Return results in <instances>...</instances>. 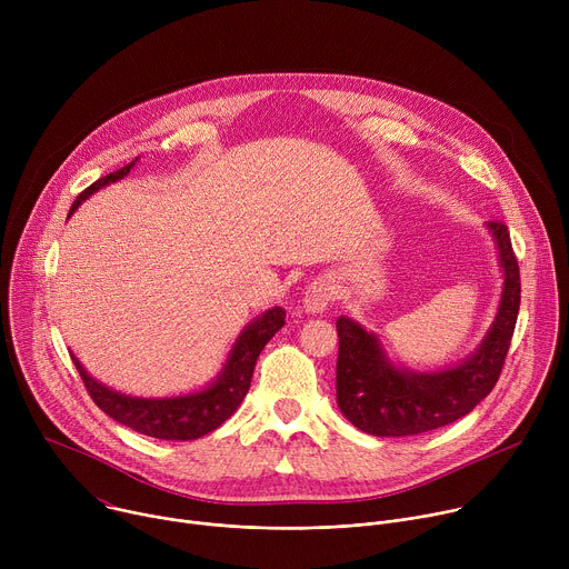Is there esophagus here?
<instances>
[{"label": "esophagus", "mask_w": 569, "mask_h": 569, "mask_svg": "<svg viewBox=\"0 0 569 569\" xmlns=\"http://www.w3.org/2000/svg\"><path fill=\"white\" fill-rule=\"evenodd\" d=\"M338 290L336 283L327 277H319L315 281H310V286L306 288V297H303V308L308 312H321L327 310L329 303L336 299Z\"/></svg>", "instance_id": "esophagus-1"}]
</instances>
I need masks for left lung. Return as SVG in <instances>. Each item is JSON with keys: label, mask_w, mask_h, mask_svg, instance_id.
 <instances>
[{"label": "left lung", "mask_w": 569, "mask_h": 569, "mask_svg": "<svg viewBox=\"0 0 569 569\" xmlns=\"http://www.w3.org/2000/svg\"><path fill=\"white\" fill-rule=\"evenodd\" d=\"M489 229L505 268V290L496 323L475 356L437 373L396 369L373 333L349 317L338 319V405L362 432L376 437H412L466 417L496 387L511 347L520 308V268L502 220Z\"/></svg>", "instance_id": "1"}]
</instances>
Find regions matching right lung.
Wrapping results in <instances>:
<instances>
[{
	"label": "right lung",
	"instance_id": "1",
	"mask_svg": "<svg viewBox=\"0 0 569 569\" xmlns=\"http://www.w3.org/2000/svg\"><path fill=\"white\" fill-rule=\"evenodd\" d=\"M134 161L90 184L76 198L69 213H73L76 207L88 196H92L97 189H103L106 184L126 178L134 167ZM283 323H286L283 308L277 306L263 312L236 340L220 378L204 391L178 396V398H130L126 393H117L103 387L101 382H97L73 356L71 360L80 378H83L88 393L99 405V410H103L110 419L146 437L167 439V441H189V439H198L213 432L236 412L240 400L246 398L250 389L259 353L272 340V336L283 327Z\"/></svg>",
	"mask_w": 569,
	"mask_h": 569
}]
</instances>
